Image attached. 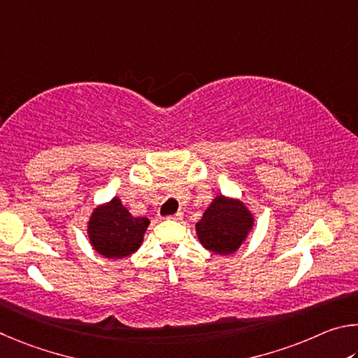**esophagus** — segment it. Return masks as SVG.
<instances>
[{
    "instance_id": "obj_1",
    "label": "esophagus",
    "mask_w": 358,
    "mask_h": 358,
    "mask_svg": "<svg viewBox=\"0 0 358 358\" xmlns=\"http://www.w3.org/2000/svg\"><path fill=\"white\" fill-rule=\"evenodd\" d=\"M166 218H168V220H176V222H179V220H182V218H184V214H182V212H176L174 215H168Z\"/></svg>"
}]
</instances>
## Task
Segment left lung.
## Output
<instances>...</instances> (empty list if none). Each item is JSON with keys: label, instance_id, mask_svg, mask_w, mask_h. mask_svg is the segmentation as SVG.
<instances>
[{"label": "left lung", "instance_id": "8db88e82", "mask_svg": "<svg viewBox=\"0 0 358 358\" xmlns=\"http://www.w3.org/2000/svg\"><path fill=\"white\" fill-rule=\"evenodd\" d=\"M253 224L255 218L245 204L239 199L218 195L195 228L204 248L217 255H231L245 242Z\"/></svg>", "mask_w": 358, "mask_h": 358}]
</instances>
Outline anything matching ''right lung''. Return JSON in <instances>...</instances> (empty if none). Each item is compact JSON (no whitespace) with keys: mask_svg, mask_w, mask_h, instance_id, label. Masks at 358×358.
<instances>
[{"mask_svg":"<svg viewBox=\"0 0 358 358\" xmlns=\"http://www.w3.org/2000/svg\"><path fill=\"white\" fill-rule=\"evenodd\" d=\"M148 227L146 217H134L115 196L94 209L87 222V236L97 253L108 259H121L141 247Z\"/></svg>","mask_w":358,"mask_h":358,"instance_id":"obj_1","label":"right lung"}]
</instances>
